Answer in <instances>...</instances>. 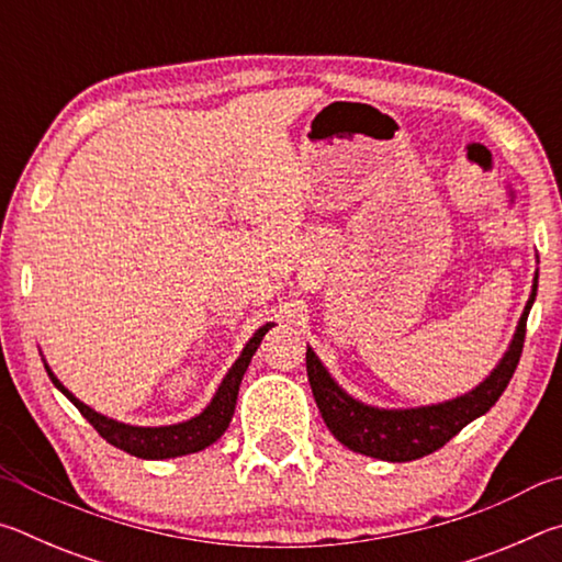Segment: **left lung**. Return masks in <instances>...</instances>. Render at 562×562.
Returning a JSON list of instances; mask_svg holds the SVG:
<instances>
[{
  "label": "left lung",
  "mask_w": 562,
  "mask_h": 562,
  "mask_svg": "<svg viewBox=\"0 0 562 562\" xmlns=\"http://www.w3.org/2000/svg\"><path fill=\"white\" fill-rule=\"evenodd\" d=\"M538 278L532 282V294L522 310L518 322L516 337L510 341V349L501 364L493 369L486 382L479 384L473 392L463 394L453 402H443L436 406L422 408H404V412H389V408H374L347 396L335 384V379L327 374L315 351L307 349V376L312 394L319 406V414L325 418L327 429L335 434V439L347 446V449L372 456L382 461H414L422 456L439 451L443 443H449L465 424L488 412L498 402L501 394L506 392L508 382L516 372L522 341H526V322L530 304L536 300Z\"/></svg>",
  "instance_id": "left-lung-1"
}]
</instances>
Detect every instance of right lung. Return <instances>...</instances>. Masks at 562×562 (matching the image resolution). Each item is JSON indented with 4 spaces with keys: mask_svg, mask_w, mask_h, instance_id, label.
<instances>
[{
    "mask_svg": "<svg viewBox=\"0 0 562 562\" xmlns=\"http://www.w3.org/2000/svg\"><path fill=\"white\" fill-rule=\"evenodd\" d=\"M272 325H265L255 337L247 341L243 355L237 357L231 372L225 374L221 389L213 396V402L207 404L203 414H198L195 418L183 424H173V426H156V429H144V426H128V424H119L113 418H106L93 412L83 402H79L69 389H64V384L56 379L52 372V382L59 392L69 398V402L79 408L83 418L99 431L101 439H106L111 446L126 451L131 456H138V459H176V456H186V453H195L203 451L205 446L215 443L221 436L225 434L227 424H231L233 412H235V402H237V392H240V382L247 364L255 351H258L260 341Z\"/></svg>",
    "mask_w": 562,
    "mask_h": 562,
    "instance_id": "obj_1",
    "label": "right lung"
}]
</instances>
